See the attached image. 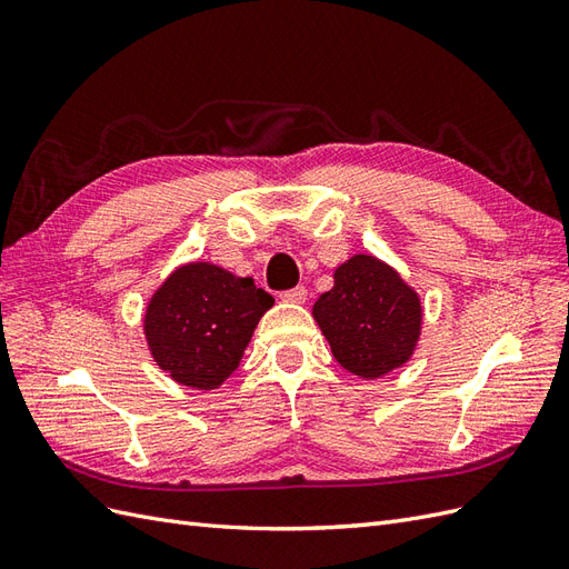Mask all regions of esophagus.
Listing matches in <instances>:
<instances>
[{"instance_id":"obj_1","label":"esophagus","mask_w":569,"mask_h":569,"mask_svg":"<svg viewBox=\"0 0 569 569\" xmlns=\"http://www.w3.org/2000/svg\"><path fill=\"white\" fill-rule=\"evenodd\" d=\"M280 299L289 301V303H303L308 299V291H306V287H295V289L282 291Z\"/></svg>"}]
</instances>
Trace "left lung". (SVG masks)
<instances>
[{
    "label": "left lung",
    "mask_w": 569,
    "mask_h": 569,
    "mask_svg": "<svg viewBox=\"0 0 569 569\" xmlns=\"http://www.w3.org/2000/svg\"><path fill=\"white\" fill-rule=\"evenodd\" d=\"M325 339L341 368L382 377L416 349L422 306L399 272L375 256L358 253L335 270V287L313 306Z\"/></svg>",
    "instance_id": "8db88e82"
}]
</instances>
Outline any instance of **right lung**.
I'll return each mask as SVG.
<instances>
[{
  "label": "right lung",
  "instance_id": "right-lung-1",
  "mask_svg": "<svg viewBox=\"0 0 569 569\" xmlns=\"http://www.w3.org/2000/svg\"><path fill=\"white\" fill-rule=\"evenodd\" d=\"M272 303L251 278L211 263L182 266L149 301L144 332L151 356L176 382L216 389L237 370Z\"/></svg>",
  "mask_w": 569,
  "mask_h": 569
}]
</instances>
